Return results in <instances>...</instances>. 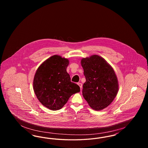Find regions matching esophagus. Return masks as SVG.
Listing matches in <instances>:
<instances>
[{
	"label": "esophagus",
	"instance_id": "34e87169",
	"mask_svg": "<svg viewBox=\"0 0 148 148\" xmlns=\"http://www.w3.org/2000/svg\"><path fill=\"white\" fill-rule=\"evenodd\" d=\"M77 84H78V85L79 86V87H80V89H82V83H77Z\"/></svg>",
	"mask_w": 148,
	"mask_h": 148
}]
</instances>
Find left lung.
I'll return each mask as SVG.
<instances>
[{"label": "left lung", "instance_id": "1", "mask_svg": "<svg viewBox=\"0 0 148 148\" xmlns=\"http://www.w3.org/2000/svg\"><path fill=\"white\" fill-rule=\"evenodd\" d=\"M81 65L86 79L83 97L94 110L104 109L112 103L118 92L115 71L104 58L97 55L83 58Z\"/></svg>", "mask_w": 148, "mask_h": 148}]
</instances>
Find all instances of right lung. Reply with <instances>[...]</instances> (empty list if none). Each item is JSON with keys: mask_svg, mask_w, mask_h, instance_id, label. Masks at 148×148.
I'll return each instance as SVG.
<instances>
[{"mask_svg": "<svg viewBox=\"0 0 148 148\" xmlns=\"http://www.w3.org/2000/svg\"><path fill=\"white\" fill-rule=\"evenodd\" d=\"M68 59L53 56L38 68L33 80L36 98L43 106L51 110H59L71 96L80 91V87L71 81L66 68Z\"/></svg>", "mask_w": 148, "mask_h": 148, "instance_id": "obj_1", "label": "right lung"}]
</instances>
